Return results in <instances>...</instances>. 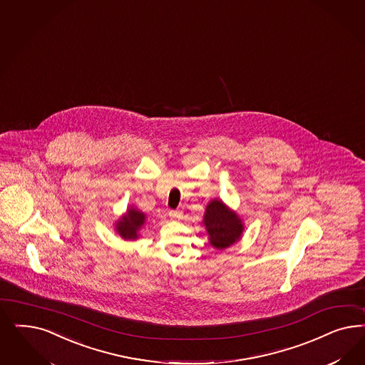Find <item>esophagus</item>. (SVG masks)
<instances>
[{
	"instance_id": "esophagus-1",
	"label": "esophagus",
	"mask_w": 365,
	"mask_h": 365,
	"mask_svg": "<svg viewBox=\"0 0 365 365\" xmlns=\"http://www.w3.org/2000/svg\"><path fill=\"white\" fill-rule=\"evenodd\" d=\"M169 216L172 220H180L182 217V212L181 211H170L169 212Z\"/></svg>"
}]
</instances>
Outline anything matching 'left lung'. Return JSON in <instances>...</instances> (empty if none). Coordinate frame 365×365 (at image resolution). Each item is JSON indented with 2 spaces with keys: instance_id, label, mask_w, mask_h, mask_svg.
<instances>
[{
  "instance_id": "left-lung-1",
  "label": "left lung",
  "mask_w": 365,
  "mask_h": 365,
  "mask_svg": "<svg viewBox=\"0 0 365 365\" xmlns=\"http://www.w3.org/2000/svg\"><path fill=\"white\" fill-rule=\"evenodd\" d=\"M202 224L212 247L225 250L239 242L245 232V223L237 212L222 199H213L205 207Z\"/></svg>"
}]
</instances>
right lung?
Segmentation results:
<instances>
[{
  "label": "right lung",
  "mask_w": 365,
  "mask_h": 365,
  "mask_svg": "<svg viewBox=\"0 0 365 365\" xmlns=\"http://www.w3.org/2000/svg\"><path fill=\"white\" fill-rule=\"evenodd\" d=\"M146 223V213L135 207H128L126 212L118 219L114 228L123 240H137Z\"/></svg>",
  "instance_id": "obj_1"
}]
</instances>
